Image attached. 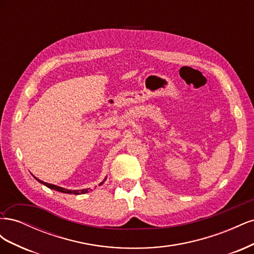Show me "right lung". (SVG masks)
<instances>
[{"label": "right lung", "mask_w": 254, "mask_h": 254, "mask_svg": "<svg viewBox=\"0 0 254 254\" xmlns=\"http://www.w3.org/2000/svg\"><path fill=\"white\" fill-rule=\"evenodd\" d=\"M37 179V178H36ZM38 181H39L40 183L44 184V186H47L48 188L52 189V190H58V191H61V193H66V194H75V195H78V194H84V193H88V189L86 190H65L64 188H60V187H57V186H54V184H51V183H47V182H43L39 179H37ZM103 184V182L101 183Z\"/></svg>", "instance_id": "add662e5"}]
</instances>
